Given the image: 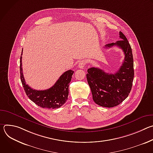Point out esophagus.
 <instances>
[{"label":"esophagus","mask_w":153,"mask_h":153,"mask_svg":"<svg viewBox=\"0 0 153 153\" xmlns=\"http://www.w3.org/2000/svg\"><path fill=\"white\" fill-rule=\"evenodd\" d=\"M86 64H87L86 60H81L80 62H79V64H78V67H79V68L82 69V68H83V67H85V65H86Z\"/></svg>","instance_id":"1"}]
</instances>
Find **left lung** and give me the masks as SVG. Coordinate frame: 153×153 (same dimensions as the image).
Here are the masks:
<instances>
[{
    "label": "left lung",
    "instance_id": "8db88e82",
    "mask_svg": "<svg viewBox=\"0 0 153 153\" xmlns=\"http://www.w3.org/2000/svg\"><path fill=\"white\" fill-rule=\"evenodd\" d=\"M120 40L106 44L104 48L117 46L125 54L119 70L114 74H109L95 67L88 69L86 79L91 90L94 102L103 107L111 108L121 103L128 96L134 79V62L131 48L125 36L119 32Z\"/></svg>",
    "mask_w": 153,
    "mask_h": 153
}]
</instances>
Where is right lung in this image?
I'll return each mask as SVG.
<instances>
[{
	"label": "right lung",
	"instance_id": "add662e5",
	"mask_svg": "<svg viewBox=\"0 0 153 153\" xmlns=\"http://www.w3.org/2000/svg\"><path fill=\"white\" fill-rule=\"evenodd\" d=\"M23 51V50H22ZM22 51L20 58V73L22 83L27 96L37 105L48 109L60 108L68 99L69 83L74 73L73 70H68L60 76L55 84L50 88L45 90H36L26 84L22 67Z\"/></svg>",
	"mask_w": 153,
	"mask_h": 153
}]
</instances>
